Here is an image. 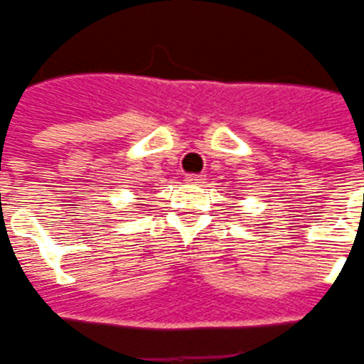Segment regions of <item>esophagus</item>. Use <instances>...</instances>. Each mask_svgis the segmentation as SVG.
<instances>
[{"label": "esophagus", "instance_id": "obj_1", "mask_svg": "<svg viewBox=\"0 0 364 364\" xmlns=\"http://www.w3.org/2000/svg\"><path fill=\"white\" fill-rule=\"evenodd\" d=\"M203 180H205L203 174H188V176H186V182H188V184H201Z\"/></svg>", "mask_w": 364, "mask_h": 364}]
</instances>
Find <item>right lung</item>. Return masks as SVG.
I'll return each instance as SVG.
<instances>
[{
	"instance_id": "obj_1",
	"label": "right lung",
	"mask_w": 364,
	"mask_h": 364,
	"mask_svg": "<svg viewBox=\"0 0 364 364\" xmlns=\"http://www.w3.org/2000/svg\"><path fill=\"white\" fill-rule=\"evenodd\" d=\"M134 205H141V203H134Z\"/></svg>"
}]
</instances>
